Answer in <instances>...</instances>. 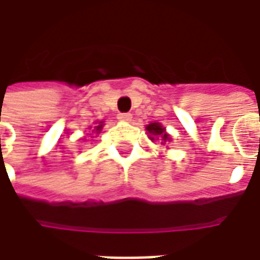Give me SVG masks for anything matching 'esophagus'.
<instances>
[{"label":"esophagus","mask_w":260,"mask_h":260,"mask_svg":"<svg viewBox=\"0 0 260 260\" xmlns=\"http://www.w3.org/2000/svg\"><path fill=\"white\" fill-rule=\"evenodd\" d=\"M118 118L121 119V121H131L132 115H131L129 113H121V114H118Z\"/></svg>","instance_id":"obj_1"}]
</instances>
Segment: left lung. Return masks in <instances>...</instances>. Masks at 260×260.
Returning a JSON list of instances; mask_svg holds the SVG:
<instances>
[{"mask_svg":"<svg viewBox=\"0 0 260 260\" xmlns=\"http://www.w3.org/2000/svg\"><path fill=\"white\" fill-rule=\"evenodd\" d=\"M147 132L150 134V135L153 136H160V138H163L161 141L167 142L170 139V136L166 134V131H164V128L161 126L160 124H157V122H152V124H149L146 126ZM152 139H154V138H152Z\"/></svg>","mask_w":260,"mask_h":260,"instance_id":"1","label":"left lung"}]
</instances>
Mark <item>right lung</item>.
<instances>
[{
  "label": "right lung",
  "instance_id": "obj_1",
  "mask_svg": "<svg viewBox=\"0 0 260 260\" xmlns=\"http://www.w3.org/2000/svg\"><path fill=\"white\" fill-rule=\"evenodd\" d=\"M102 126H103L102 124H100V125H97V126H96V131H100V129H102Z\"/></svg>",
  "mask_w": 260,
  "mask_h": 260
}]
</instances>
